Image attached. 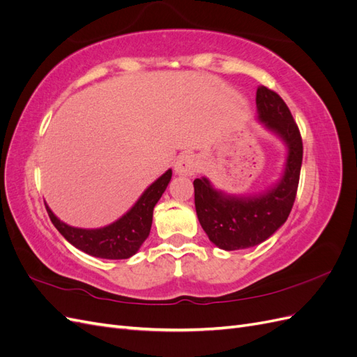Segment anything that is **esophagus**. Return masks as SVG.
Segmentation results:
<instances>
[{
    "label": "esophagus",
    "instance_id": "obj_1",
    "mask_svg": "<svg viewBox=\"0 0 357 357\" xmlns=\"http://www.w3.org/2000/svg\"><path fill=\"white\" fill-rule=\"evenodd\" d=\"M199 167L198 159L193 155H181L174 164V172L177 176H192L195 174Z\"/></svg>",
    "mask_w": 357,
    "mask_h": 357
}]
</instances>
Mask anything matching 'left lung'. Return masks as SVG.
Segmentation results:
<instances>
[{
	"instance_id": "obj_1",
	"label": "left lung",
	"mask_w": 357,
	"mask_h": 357,
	"mask_svg": "<svg viewBox=\"0 0 357 357\" xmlns=\"http://www.w3.org/2000/svg\"><path fill=\"white\" fill-rule=\"evenodd\" d=\"M256 119L266 131L282 139L286 160L271 186L252 195H235L215 189L207 177L195 178V208L210 241L222 250H243L266 241L287 220L294 207L301 165L302 139L286 102L280 95L259 86Z\"/></svg>"
}]
</instances>
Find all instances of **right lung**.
Here are the masks:
<instances>
[{
  "label": "right lung",
  "mask_w": 357,
  "mask_h": 357,
  "mask_svg": "<svg viewBox=\"0 0 357 357\" xmlns=\"http://www.w3.org/2000/svg\"><path fill=\"white\" fill-rule=\"evenodd\" d=\"M171 176L172 171L167 169L142 193V197L122 218L102 228H75L56 218L45 202L46 210L52 223L63 238L79 250L101 259H128L139 250L149 236L153 220V208L162 193L165 192Z\"/></svg>",
  "instance_id": "obj_1"
}]
</instances>
